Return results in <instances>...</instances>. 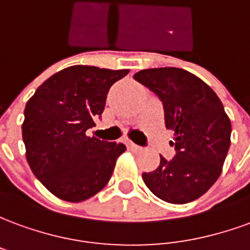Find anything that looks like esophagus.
Returning a JSON list of instances; mask_svg holds the SVG:
<instances>
[{
  "instance_id": "1",
  "label": "esophagus",
  "mask_w": 250,
  "mask_h": 250,
  "mask_svg": "<svg viewBox=\"0 0 250 250\" xmlns=\"http://www.w3.org/2000/svg\"><path fill=\"white\" fill-rule=\"evenodd\" d=\"M128 146H130L131 150H134V151H141V150H142L141 146H138V145L132 143V142H130V143H128Z\"/></svg>"
}]
</instances>
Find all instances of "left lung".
Here are the masks:
<instances>
[{"mask_svg": "<svg viewBox=\"0 0 250 250\" xmlns=\"http://www.w3.org/2000/svg\"><path fill=\"white\" fill-rule=\"evenodd\" d=\"M134 79L162 100L165 125L174 131L175 157L142 178L150 191L168 204H188L209 190L222 173L230 147L231 125L211 88L181 68H151Z\"/></svg>", "mask_w": 250, "mask_h": 250, "instance_id": "left-lung-1", "label": "left lung"}]
</instances>
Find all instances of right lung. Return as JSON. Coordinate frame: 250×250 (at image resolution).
<instances>
[{"mask_svg":"<svg viewBox=\"0 0 250 250\" xmlns=\"http://www.w3.org/2000/svg\"><path fill=\"white\" fill-rule=\"evenodd\" d=\"M128 69L73 65L36 89L25 105L22 139L32 173L53 195L82 202L108 184L123 143L85 135L102 115L109 87Z\"/></svg>","mask_w":250,"mask_h":250,"instance_id":"right-lung-1","label":"right lung"}]
</instances>
